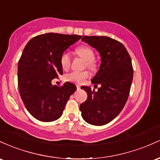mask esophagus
<instances>
[{
    "instance_id": "1",
    "label": "esophagus",
    "mask_w": 160,
    "mask_h": 160,
    "mask_svg": "<svg viewBox=\"0 0 160 160\" xmlns=\"http://www.w3.org/2000/svg\"><path fill=\"white\" fill-rule=\"evenodd\" d=\"M76 87H77V90H80V89H81V86H80V85H77Z\"/></svg>"
}]
</instances>
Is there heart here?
<instances>
[{
  "mask_svg": "<svg viewBox=\"0 0 160 160\" xmlns=\"http://www.w3.org/2000/svg\"><path fill=\"white\" fill-rule=\"evenodd\" d=\"M75 53L86 61V66L91 69L96 68V61L94 60V52L88 46H81L75 49ZM60 65L64 70H67L71 65V57L68 53H62L60 57ZM89 73L88 71H73L66 75V79L72 83L82 84L87 79Z\"/></svg>",
  "mask_w": 160,
  "mask_h": 160,
  "instance_id": "1",
  "label": "heart"
}]
</instances>
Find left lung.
Masks as SVG:
<instances>
[{
  "instance_id": "1",
  "label": "left lung",
  "mask_w": 160,
  "mask_h": 160,
  "mask_svg": "<svg viewBox=\"0 0 160 160\" xmlns=\"http://www.w3.org/2000/svg\"><path fill=\"white\" fill-rule=\"evenodd\" d=\"M82 41L98 51L101 63L91 79L93 85H100L98 91L81 87L88 98L80 105V110L86 122L103 125L113 120L126 103L133 80L132 60L125 46L111 38L83 36Z\"/></svg>"
}]
</instances>
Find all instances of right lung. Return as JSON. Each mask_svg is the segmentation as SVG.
I'll list each match as a JSON object with an SVG mask.
<instances>
[{"mask_svg": "<svg viewBox=\"0 0 160 160\" xmlns=\"http://www.w3.org/2000/svg\"><path fill=\"white\" fill-rule=\"evenodd\" d=\"M81 38L46 33L34 37L25 47L18 62V85L25 107L36 119H58L69 97L76 91V86L70 82L58 87L51 82L62 75L61 55Z\"/></svg>", "mask_w": 160, "mask_h": 160, "instance_id": "add662e5", "label": "right lung"}]
</instances>
